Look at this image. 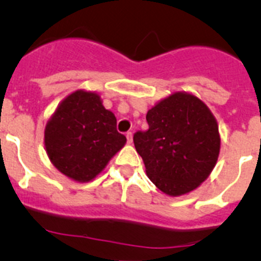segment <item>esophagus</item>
I'll use <instances>...</instances> for the list:
<instances>
[{
  "label": "esophagus",
  "instance_id": "esophagus-1",
  "mask_svg": "<svg viewBox=\"0 0 261 261\" xmlns=\"http://www.w3.org/2000/svg\"><path fill=\"white\" fill-rule=\"evenodd\" d=\"M126 139H127L128 144L133 143V133H131V131H127V133H126Z\"/></svg>",
  "mask_w": 261,
  "mask_h": 261
}]
</instances>
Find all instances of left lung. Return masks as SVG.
Here are the masks:
<instances>
[{
    "instance_id": "8db88e82",
    "label": "left lung",
    "mask_w": 261,
    "mask_h": 261,
    "mask_svg": "<svg viewBox=\"0 0 261 261\" xmlns=\"http://www.w3.org/2000/svg\"><path fill=\"white\" fill-rule=\"evenodd\" d=\"M146 131L134 134L146 174L171 196L196 189L218 159L221 138L209 108L199 98L174 93L146 113Z\"/></svg>"
}]
</instances>
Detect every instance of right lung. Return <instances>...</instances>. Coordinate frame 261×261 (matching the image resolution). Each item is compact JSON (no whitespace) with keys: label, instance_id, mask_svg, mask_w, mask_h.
Here are the masks:
<instances>
[{"label":"right lung","instance_id":"1","mask_svg":"<svg viewBox=\"0 0 261 261\" xmlns=\"http://www.w3.org/2000/svg\"><path fill=\"white\" fill-rule=\"evenodd\" d=\"M115 115L95 93L77 92L63 100L45 126L44 144L56 168L76 181H90L125 145Z\"/></svg>","mask_w":261,"mask_h":261}]
</instances>
